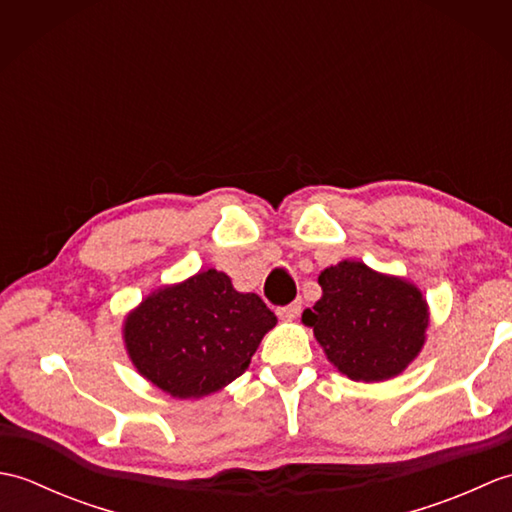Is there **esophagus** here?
I'll use <instances>...</instances> for the list:
<instances>
[{
  "instance_id": "esophagus-1",
  "label": "esophagus",
  "mask_w": 512,
  "mask_h": 512,
  "mask_svg": "<svg viewBox=\"0 0 512 512\" xmlns=\"http://www.w3.org/2000/svg\"><path fill=\"white\" fill-rule=\"evenodd\" d=\"M301 314V303L295 301V303H288V306L284 308H277V317L284 319V321H295Z\"/></svg>"
}]
</instances>
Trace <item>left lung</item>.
<instances>
[{
	"mask_svg": "<svg viewBox=\"0 0 512 512\" xmlns=\"http://www.w3.org/2000/svg\"><path fill=\"white\" fill-rule=\"evenodd\" d=\"M323 297L301 321L310 325L328 361L363 383L394 378L418 356L429 325L422 292L400 277L345 262L319 275Z\"/></svg>",
	"mask_w": 512,
	"mask_h": 512,
	"instance_id": "left-lung-1",
	"label": "left lung"
}]
</instances>
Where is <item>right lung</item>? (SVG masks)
Here are the masks:
<instances>
[{
  "instance_id": "right-lung-1",
  "label": "right lung",
  "mask_w": 512,
  "mask_h": 512,
  "mask_svg": "<svg viewBox=\"0 0 512 512\" xmlns=\"http://www.w3.org/2000/svg\"><path fill=\"white\" fill-rule=\"evenodd\" d=\"M275 325L255 292L209 268L151 292L127 314L123 336L140 376L173 398H202L242 376Z\"/></svg>"
}]
</instances>
